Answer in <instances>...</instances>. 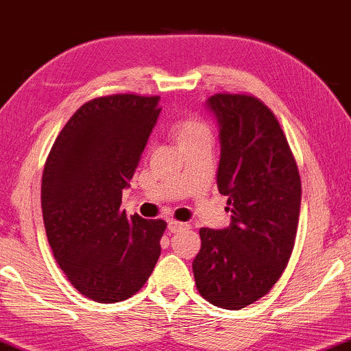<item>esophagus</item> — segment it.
<instances>
[{
  "label": "esophagus",
  "mask_w": 351,
  "mask_h": 351,
  "mask_svg": "<svg viewBox=\"0 0 351 351\" xmlns=\"http://www.w3.org/2000/svg\"><path fill=\"white\" fill-rule=\"evenodd\" d=\"M186 223H180V221H175V219H170L169 221V230L171 232V234H176V232H180L182 229H187Z\"/></svg>",
  "instance_id": "34e87169"
}]
</instances>
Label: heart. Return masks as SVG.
Wrapping results in <instances>:
<instances>
[{
	"mask_svg": "<svg viewBox=\"0 0 351 351\" xmlns=\"http://www.w3.org/2000/svg\"><path fill=\"white\" fill-rule=\"evenodd\" d=\"M173 135L178 143H182L186 140H192V138L202 136V135H210L208 127H206L200 119H197L195 116H184L181 119H178L173 127Z\"/></svg>",
	"mask_w": 351,
	"mask_h": 351,
	"instance_id": "b5f03b06",
	"label": "heart"
}]
</instances>
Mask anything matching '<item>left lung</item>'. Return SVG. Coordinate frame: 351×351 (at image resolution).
Wrapping results in <instances>:
<instances>
[{
	"label": "left lung",
	"mask_w": 351,
	"mask_h": 351,
	"mask_svg": "<svg viewBox=\"0 0 351 351\" xmlns=\"http://www.w3.org/2000/svg\"><path fill=\"white\" fill-rule=\"evenodd\" d=\"M205 106L219 128L216 181L232 216L226 229L202 227L192 270L210 304L240 310L267 294L288 265L300 176L278 121L263 101L216 93Z\"/></svg>",
	"instance_id": "1"
}]
</instances>
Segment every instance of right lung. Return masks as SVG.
Masks as SVG:
<instances>
[{"label": "right lung", "instance_id": "right-lung-1", "mask_svg": "<svg viewBox=\"0 0 351 351\" xmlns=\"http://www.w3.org/2000/svg\"><path fill=\"white\" fill-rule=\"evenodd\" d=\"M159 100L117 93L84 103L44 167L41 206L53 258L79 293L97 302L132 298L160 256L165 221L121 211Z\"/></svg>", "mask_w": 351, "mask_h": 351}]
</instances>
